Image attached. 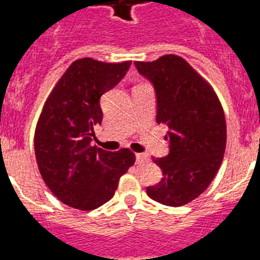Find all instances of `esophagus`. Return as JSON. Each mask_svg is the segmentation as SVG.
<instances>
[{"mask_svg": "<svg viewBox=\"0 0 260 260\" xmlns=\"http://www.w3.org/2000/svg\"><path fill=\"white\" fill-rule=\"evenodd\" d=\"M135 158H137V162L139 164V162L144 161V160H147L148 158V155L147 153H143V152H139V153H135Z\"/></svg>", "mask_w": 260, "mask_h": 260, "instance_id": "34e87169", "label": "esophagus"}]
</instances>
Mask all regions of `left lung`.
<instances>
[{"label": "left lung", "mask_w": 260, "mask_h": 260, "mask_svg": "<svg viewBox=\"0 0 260 260\" xmlns=\"http://www.w3.org/2000/svg\"><path fill=\"white\" fill-rule=\"evenodd\" d=\"M156 95V121L167 125L169 153L153 161L162 178L147 194L178 207L198 198L219 171L226 144L224 110L210 84L183 58L173 54L134 62Z\"/></svg>", "instance_id": "8db88e82"}]
</instances>
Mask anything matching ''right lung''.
<instances>
[{
	"label": "right lung",
	"instance_id": "1",
	"mask_svg": "<svg viewBox=\"0 0 260 260\" xmlns=\"http://www.w3.org/2000/svg\"><path fill=\"white\" fill-rule=\"evenodd\" d=\"M130 65L77 59L45 102L35 132L36 161L50 191L70 207L91 211L107 203L135 162L127 148L110 152L92 146L93 127L103 121L100 98Z\"/></svg>",
	"mask_w": 260,
	"mask_h": 260
}]
</instances>
